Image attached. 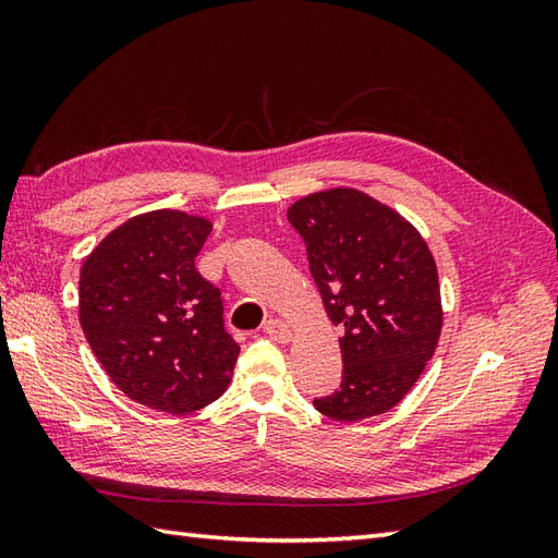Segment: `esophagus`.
I'll return each mask as SVG.
<instances>
[{
    "label": "esophagus",
    "instance_id": "obj_1",
    "mask_svg": "<svg viewBox=\"0 0 558 558\" xmlns=\"http://www.w3.org/2000/svg\"><path fill=\"white\" fill-rule=\"evenodd\" d=\"M264 333L278 342H290V338H292L290 326L286 322H280V318H268V322L264 324Z\"/></svg>",
    "mask_w": 558,
    "mask_h": 558
}]
</instances>
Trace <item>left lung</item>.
Listing matches in <instances>:
<instances>
[{
  "instance_id": "obj_1",
  "label": "left lung",
  "mask_w": 558,
  "mask_h": 558,
  "mask_svg": "<svg viewBox=\"0 0 558 558\" xmlns=\"http://www.w3.org/2000/svg\"><path fill=\"white\" fill-rule=\"evenodd\" d=\"M288 220L306 244L330 322L342 326V381L314 408L338 422L384 414L432 360L441 292L429 246L393 208L357 189L300 198Z\"/></svg>"
}]
</instances>
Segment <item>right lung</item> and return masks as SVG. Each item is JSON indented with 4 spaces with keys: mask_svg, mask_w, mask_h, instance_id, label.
Segmentation results:
<instances>
[{
    "mask_svg": "<svg viewBox=\"0 0 558 558\" xmlns=\"http://www.w3.org/2000/svg\"><path fill=\"white\" fill-rule=\"evenodd\" d=\"M210 228L182 210L144 213L83 260V333L112 384L150 410H201L232 378L240 345L225 330L220 290L194 266Z\"/></svg>",
    "mask_w": 558,
    "mask_h": 558,
    "instance_id": "obj_1",
    "label": "right lung"
}]
</instances>
